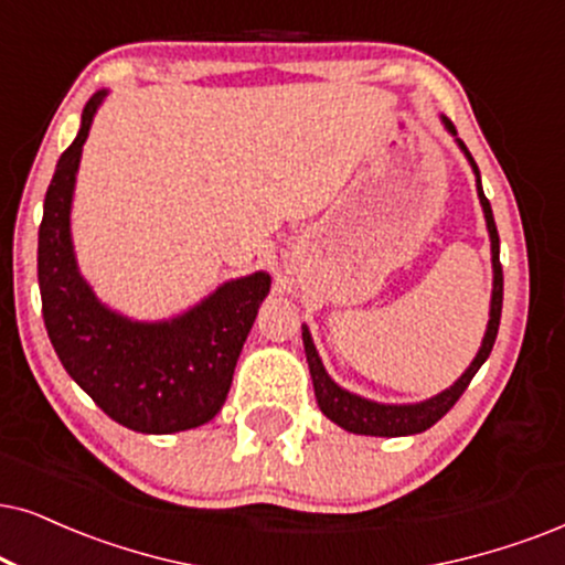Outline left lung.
Segmentation results:
<instances>
[{"label": "left lung", "mask_w": 565, "mask_h": 565, "mask_svg": "<svg viewBox=\"0 0 565 565\" xmlns=\"http://www.w3.org/2000/svg\"><path fill=\"white\" fill-rule=\"evenodd\" d=\"M443 125L446 130L456 135V127L443 117ZM459 148L467 156L469 163H472L475 177H477V195H480L482 211H484V221H488V232H490V253H492V299H490V320H488V331H484L482 347L477 356L472 360V365L463 370V375L456 381L451 388L440 391L438 396L425 398L419 404H377L370 402V398H362L356 394H349L347 388H341L339 383H333V377L326 373L323 362L316 352V344H312V335L307 331V326H302V341H305V354H307V365H310V375H312V388H316V398L320 412L326 414L331 423L339 427H344L349 433L356 435H381V438H398V435H414L423 433L427 427H433L438 419L446 414L451 406L459 402V396L467 391V385L472 383V377L477 375V370L482 367V362L488 360L492 352V344H495L498 335V326H501V307H503V268H501V239H498V230H495V218H492V209L490 200L484 198L482 184H480V169L472 159V153L467 151V146L456 138Z\"/></svg>", "instance_id": "left-lung-1"}]
</instances>
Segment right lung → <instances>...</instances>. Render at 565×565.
I'll return each mask as SVG.
<instances>
[{
  "label": "right lung",
  "mask_w": 565,
  "mask_h": 565,
  "mask_svg": "<svg viewBox=\"0 0 565 565\" xmlns=\"http://www.w3.org/2000/svg\"><path fill=\"white\" fill-rule=\"evenodd\" d=\"M106 90L85 104L81 132L56 161L39 226V287L46 333L70 377L114 423L169 435L205 425L230 394L242 344L270 289L263 270L234 278L159 323L106 307L81 276L70 234L83 142Z\"/></svg>",
  "instance_id": "add662e5"
}]
</instances>
